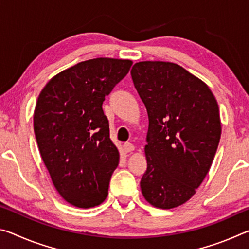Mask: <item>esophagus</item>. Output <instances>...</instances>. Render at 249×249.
<instances>
[{
	"label": "esophagus",
	"mask_w": 249,
	"mask_h": 249,
	"mask_svg": "<svg viewBox=\"0 0 249 249\" xmlns=\"http://www.w3.org/2000/svg\"><path fill=\"white\" fill-rule=\"evenodd\" d=\"M123 149L125 153H130V151H133L135 149V146L133 144H130V142H124Z\"/></svg>",
	"instance_id": "34e87169"
}]
</instances>
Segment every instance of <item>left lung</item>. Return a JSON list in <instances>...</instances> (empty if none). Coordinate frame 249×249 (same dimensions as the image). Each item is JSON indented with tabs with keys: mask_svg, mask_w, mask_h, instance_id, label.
Wrapping results in <instances>:
<instances>
[{
	"mask_svg": "<svg viewBox=\"0 0 249 249\" xmlns=\"http://www.w3.org/2000/svg\"><path fill=\"white\" fill-rule=\"evenodd\" d=\"M130 74L149 120L142 193L156 208H177L213 162L222 132L217 102L203 81L172 62H137Z\"/></svg>",
	"mask_w": 249,
	"mask_h": 249,
	"instance_id": "obj_1",
	"label": "left lung"
}]
</instances>
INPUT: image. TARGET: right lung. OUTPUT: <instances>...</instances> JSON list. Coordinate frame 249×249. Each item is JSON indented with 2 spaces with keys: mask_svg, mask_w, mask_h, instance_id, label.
Listing matches in <instances>:
<instances>
[{
  "mask_svg": "<svg viewBox=\"0 0 249 249\" xmlns=\"http://www.w3.org/2000/svg\"><path fill=\"white\" fill-rule=\"evenodd\" d=\"M133 62L96 58L49 80L34 112V132L53 183L68 203L88 209L107 199L120 154L102 104Z\"/></svg>",
  "mask_w": 249,
  "mask_h": 249,
  "instance_id": "right-lung-1",
  "label": "right lung"
}]
</instances>
